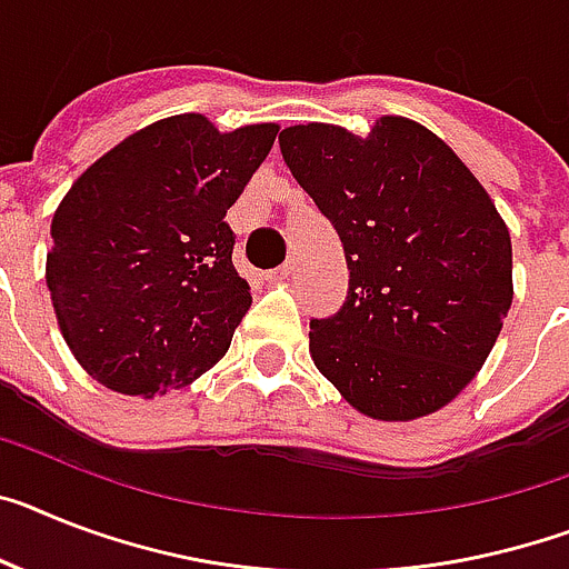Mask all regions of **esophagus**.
<instances>
[{
  "instance_id": "esophagus-1",
  "label": "esophagus",
  "mask_w": 569,
  "mask_h": 569,
  "mask_svg": "<svg viewBox=\"0 0 569 569\" xmlns=\"http://www.w3.org/2000/svg\"><path fill=\"white\" fill-rule=\"evenodd\" d=\"M292 274H295V262L289 260V262H283L280 269H274L271 274H266V277H269V280H289Z\"/></svg>"
}]
</instances>
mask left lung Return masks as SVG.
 <instances>
[{"mask_svg":"<svg viewBox=\"0 0 569 569\" xmlns=\"http://www.w3.org/2000/svg\"><path fill=\"white\" fill-rule=\"evenodd\" d=\"M286 164L341 237V309L309 321L315 367L373 419H417L483 367L512 307V242L471 170L408 118L367 138L280 132Z\"/></svg>","mask_w":569,"mask_h":569,"instance_id":"obj_1","label":"left lung"}]
</instances>
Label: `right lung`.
Listing matches in <instances>:
<instances>
[{
	"label": "right lung",
	"mask_w": 569,
	"mask_h": 569,
	"mask_svg": "<svg viewBox=\"0 0 569 569\" xmlns=\"http://www.w3.org/2000/svg\"><path fill=\"white\" fill-rule=\"evenodd\" d=\"M274 123L213 130L164 118L80 176L51 222V303L83 370L127 396L184 388L231 347L251 307L226 213Z\"/></svg>",
	"instance_id": "right-lung-1"
}]
</instances>
